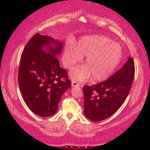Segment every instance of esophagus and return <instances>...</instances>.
<instances>
[{"label":"esophagus","mask_w":150,"mask_h":150,"mask_svg":"<svg viewBox=\"0 0 150 150\" xmlns=\"http://www.w3.org/2000/svg\"><path fill=\"white\" fill-rule=\"evenodd\" d=\"M71 86L72 87H79L80 84L79 83H77V81H72L71 82Z\"/></svg>","instance_id":"34e87169"}]
</instances>
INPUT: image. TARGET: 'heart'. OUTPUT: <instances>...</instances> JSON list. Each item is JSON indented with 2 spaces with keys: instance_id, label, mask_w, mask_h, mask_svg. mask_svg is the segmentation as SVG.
<instances>
[{
  "instance_id": "1",
  "label": "heart",
  "mask_w": 150,
  "mask_h": 150,
  "mask_svg": "<svg viewBox=\"0 0 150 150\" xmlns=\"http://www.w3.org/2000/svg\"><path fill=\"white\" fill-rule=\"evenodd\" d=\"M83 56H86L85 65L73 69L70 77L77 81L92 78L93 82H102L118 67L122 56V49L118 43L105 35H87L81 38L75 47L66 45L63 52V63L68 69H71Z\"/></svg>"
}]
</instances>
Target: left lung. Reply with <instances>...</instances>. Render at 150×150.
Instances as JSON below:
<instances>
[{"mask_svg":"<svg viewBox=\"0 0 150 150\" xmlns=\"http://www.w3.org/2000/svg\"><path fill=\"white\" fill-rule=\"evenodd\" d=\"M134 73L133 58L129 57L123 67L107 80L91 87L84 86L86 117L94 122H99L115 113L130 93Z\"/></svg>","mask_w":150,"mask_h":150,"instance_id":"8db88e82","label":"left lung"}]
</instances>
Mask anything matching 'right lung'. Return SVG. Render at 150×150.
Listing matches in <instances>:
<instances>
[{
    "label": "right lung",
    "instance_id": "1",
    "mask_svg": "<svg viewBox=\"0 0 150 150\" xmlns=\"http://www.w3.org/2000/svg\"><path fill=\"white\" fill-rule=\"evenodd\" d=\"M62 48V42L37 33L30 39L20 58V92L30 110L41 117L56 112L63 94L71 86L67 71L60 67L56 57Z\"/></svg>",
    "mask_w": 150,
    "mask_h": 150
}]
</instances>
